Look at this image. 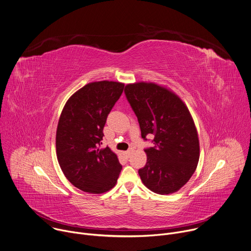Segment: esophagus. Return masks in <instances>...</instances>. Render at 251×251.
<instances>
[{
  "label": "esophagus",
  "instance_id": "obj_1",
  "mask_svg": "<svg viewBox=\"0 0 251 251\" xmlns=\"http://www.w3.org/2000/svg\"><path fill=\"white\" fill-rule=\"evenodd\" d=\"M132 151H133V150H132V149H130V150H128V151H124V154H125L127 157H129V156H130V154L132 153Z\"/></svg>",
  "mask_w": 251,
  "mask_h": 251
}]
</instances>
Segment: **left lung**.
Masks as SVG:
<instances>
[{"mask_svg": "<svg viewBox=\"0 0 251 251\" xmlns=\"http://www.w3.org/2000/svg\"><path fill=\"white\" fill-rule=\"evenodd\" d=\"M141 135H153L154 147L145 150L147 163L139 170L144 185L157 194L178 191L193 176L200 156L197 130L185 103L175 93L153 82L125 87Z\"/></svg>", "mask_w": 251, "mask_h": 251, "instance_id": "obj_1", "label": "left lung"}]
</instances>
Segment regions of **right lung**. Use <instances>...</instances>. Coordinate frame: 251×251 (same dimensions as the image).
Masks as SVG:
<instances>
[{
	"instance_id": "1",
	"label": "right lung",
	"mask_w": 251,
	"mask_h": 251,
	"mask_svg": "<svg viewBox=\"0 0 251 251\" xmlns=\"http://www.w3.org/2000/svg\"><path fill=\"white\" fill-rule=\"evenodd\" d=\"M124 83L94 81L66 102L56 132V153L67 179L93 194L104 193L117 182L122 165L108 147L100 149L106 118L119 100Z\"/></svg>"
}]
</instances>
